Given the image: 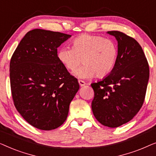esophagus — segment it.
Instances as JSON below:
<instances>
[{
    "mask_svg": "<svg viewBox=\"0 0 156 156\" xmlns=\"http://www.w3.org/2000/svg\"><path fill=\"white\" fill-rule=\"evenodd\" d=\"M79 84H80V85L81 87H84L85 84H86V83H85V82H84V81L82 80H79Z\"/></svg>",
    "mask_w": 156,
    "mask_h": 156,
    "instance_id": "esophagus-1",
    "label": "esophagus"
}]
</instances>
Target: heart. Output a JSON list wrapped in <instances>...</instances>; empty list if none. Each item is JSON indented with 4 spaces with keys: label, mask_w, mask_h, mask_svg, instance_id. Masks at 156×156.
<instances>
[{
    "label": "heart",
    "mask_w": 156,
    "mask_h": 156,
    "mask_svg": "<svg viewBox=\"0 0 156 156\" xmlns=\"http://www.w3.org/2000/svg\"><path fill=\"white\" fill-rule=\"evenodd\" d=\"M118 54V46L114 40L84 34L72 41V48L63 47L59 49L57 57L71 72L83 62L85 65L74 72L76 77L88 79L95 75L102 78L114 69Z\"/></svg>",
    "instance_id": "heart-1"
}]
</instances>
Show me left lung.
Masks as SVG:
<instances>
[{
    "mask_svg": "<svg viewBox=\"0 0 156 156\" xmlns=\"http://www.w3.org/2000/svg\"><path fill=\"white\" fill-rule=\"evenodd\" d=\"M118 42V58L112 72L92 83L91 108L102 125L116 128L131 121L144 104L149 80V66L143 49L133 37L108 31Z\"/></svg>",
    "mask_w": 156,
    "mask_h": 156,
    "instance_id": "8db88e82",
    "label": "left lung"
}]
</instances>
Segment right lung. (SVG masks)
Listing matches in <instances>:
<instances>
[{"mask_svg":"<svg viewBox=\"0 0 156 156\" xmlns=\"http://www.w3.org/2000/svg\"><path fill=\"white\" fill-rule=\"evenodd\" d=\"M72 35L35 29L21 40L10 62V80L16 109L27 123L44 131L67 119L78 81L57 57V48Z\"/></svg>","mask_w":156,"mask_h":156,"instance_id":"add662e5","label":"right lung"}]
</instances>
